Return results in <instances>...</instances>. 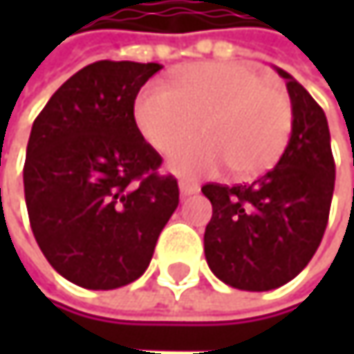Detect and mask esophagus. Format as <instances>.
I'll use <instances>...</instances> for the list:
<instances>
[{
	"label": "esophagus",
	"instance_id": "obj_1",
	"mask_svg": "<svg viewBox=\"0 0 354 354\" xmlns=\"http://www.w3.org/2000/svg\"><path fill=\"white\" fill-rule=\"evenodd\" d=\"M178 188H180V194L182 196H190V194H196L198 192V186L196 184H190V182H184V180L178 184Z\"/></svg>",
	"mask_w": 354,
	"mask_h": 354
}]
</instances>
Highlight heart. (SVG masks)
Masks as SVG:
<instances>
[{
    "label": "heart",
    "instance_id": "1",
    "mask_svg": "<svg viewBox=\"0 0 354 354\" xmlns=\"http://www.w3.org/2000/svg\"><path fill=\"white\" fill-rule=\"evenodd\" d=\"M135 122L162 153L189 140L203 124L205 139L178 148L168 170L178 176L232 174L252 178L283 156L293 106L287 94L268 88L256 71L238 63H201L182 69L174 88L149 84L135 100Z\"/></svg>",
    "mask_w": 354,
    "mask_h": 354
}]
</instances>
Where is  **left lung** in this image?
<instances>
[{"label": "left lung", "mask_w": 354, "mask_h": 354, "mask_svg": "<svg viewBox=\"0 0 354 354\" xmlns=\"http://www.w3.org/2000/svg\"><path fill=\"white\" fill-rule=\"evenodd\" d=\"M293 129L277 166L252 184H205L213 205L205 230L211 272L242 291H270L295 279L316 254L326 232L334 158L324 110L285 69Z\"/></svg>", "instance_id": "8db88e82"}]
</instances>
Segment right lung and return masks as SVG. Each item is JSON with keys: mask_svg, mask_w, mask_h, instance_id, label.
<instances>
[{"mask_svg": "<svg viewBox=\"0 0 354 354\" xmlns=\"http://www.w3.org/2000/svg\"><path fill=\"white\" fill-rule=\"evenodd\" d=\"M160 63L96 61L36 116L24 196L36 244L73 285L108 291L137 281L178 207V182L135 122V98Z\"/></svg>", "mask_w": 354, "mask_h": 354, "instance_id": "right-lung-1", "label": "right lung"}]
</instances>
